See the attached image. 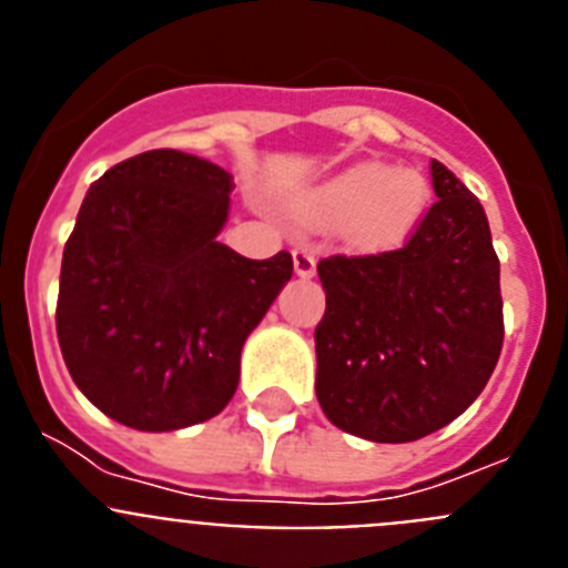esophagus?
I'll list each match as a JSON object with an SVG mask.
<instances>
[{
    "instance_id": "34e87169",
    "label": "esophagus",
    "mask_w": 568,
    "mask_h": 568,
    "mask_svg": "<svg viewBox=\"0 0 568 568\" xmlns=\"http://www.w3.org/2000/svg\"><path fill=\"white\" fill-rule=\"evenodd\" d=\"M293 267L298 278H313L315 275V255L310 250H295L293 253Z\"/></svg>"
}]
</instances>
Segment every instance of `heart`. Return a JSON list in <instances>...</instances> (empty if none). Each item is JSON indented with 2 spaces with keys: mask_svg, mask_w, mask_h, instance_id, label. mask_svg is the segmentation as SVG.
<instances>
[{
  "mask_svg": "<svg viewBox=\"0 0 568 568\" xmlns=\"http://www.w3.org/2000/svg\"><path fill=\"white\" fill-rule=\"evenodd\" d=\"M426 202L429 184L418 170L358 162L295 190L284 210L304 227H341L358 250H386L409 239Z\"/></svg>",
  "mask_w": 568,
  "mask_h": 568,
  "instance_id": "b5f03b06",
  "label": "heart"
}]
</instances>
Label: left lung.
Listing matches in <instances>:
<instances>
[{
  "mask_svg": "<svg viewBox=\"0 0 568 568\" xmlns=\"http://www.w3.org/2000/svg\"><path fill=\"white\" fill-rule=\"evenodd\" d=\"M433 187L438 202L404 247L318 264L315 395L338 429L375 444L418 440L466 413L504 346L484 207L435 159Z\"/></svg>",
  "mask_w": 568,
  "mask_h": 568,
  "instance_id": "1",
  "label": "left lung"
}]
</instances>
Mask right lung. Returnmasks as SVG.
<instances>
[{"label":"right lung","instance_id":"right-lung-1","mask_svg":"<svg viewBox=\"0 0 568 568\" xmlns=\"http://www.w3.org/2000/svg\"><path fill=\"white\" fill-rule=\"evenodd\" d=\"M233 175L148 150L90 184L62 255L57 335L70 378L108 418L173 433L235 395L241 346L293 275L219 241Z\"/></svg>","mask_w":568,"mask_h":568}]
</instances>
